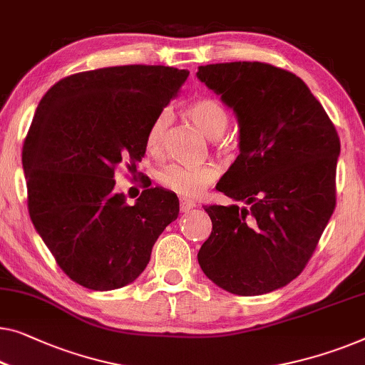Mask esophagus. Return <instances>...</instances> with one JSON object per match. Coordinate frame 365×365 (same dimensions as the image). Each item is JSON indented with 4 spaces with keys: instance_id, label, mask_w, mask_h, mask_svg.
Returning a JSON list of instances; mask_svg holds the SVG:
<instances>
[{
    "instance_id": "1",
    "label": "esophagus",
    "mask_w": 365,
    "mask_h": 365,
    "mask_svg": "<svg viewBox=\"0 0 365 365\" xmlns=\"http://www.w3.org/2000/svg\"><path fill=\"white\" fill-rule=\"evenodd\" d=\"M179 207H181L182 212H187V210H191L195 207V202L194 200H189V199H181L179 200Z\"/></svg>"
}]
</instances>
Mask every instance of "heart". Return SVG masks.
<instances>
[{"label": "heart", "mask_w": 365, "mask_h": 365, "mask_svg": "<svg viewBox=\"0 0 365 365\" xmlns=\"http://www.w3.org/2000/svg\"><path fill=\"white\" fill-rule=\"evenodd\" d=\"M187 117L210 140H217L229 125V112L217 98L202 97L189 103ZM170 126V112L165 110L153 121L146 135V146L150 151H160L165 133ZM219 179V170L214 165L179 166L173 165L160 173V182L168 191L181 197H197Z\"/></svg>", "instance_id": "b5f03b06"}]
</instances>
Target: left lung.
<instances>
[{"mask_svg":"<svg viewBox=\"0 0 365 365\" xmlns=\"http://www.w3.org/2000/svg\"><path fill=\"white\" fill-rule=\"evenodd\" d=\"M197 77L234 110L240 155L217 184L239 205H204L212 232L197 253L225 292L257 297L303 272L336 207L341 143L294 73L265 62L200 66Z\"/></svg>","mask_w":365,"mask_h":365,"instance_id":"obj_1","label":"left lung"}]
</instances>
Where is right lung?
Segmentation results:
<instances>
[{
  "mask_svg": "<svg viewBox=\"0 0 365 365\" xmlns=\"http://www.w3.org/2000/svg\"><path fill=\"white\" fill-rule=\"evenodd\" d=\"M189 76L165 66H117L54 83L23 146L31 220L72 282L95 292L135 282L178 195L150 187L133 205L113 191L115 168L136 166L146 135Z\"/></svg>",
  "mask_w": 365,
  "mask_h": 365,
  "instance_id": "obj_1",
  "label": "right lung"
}]
</instances>
